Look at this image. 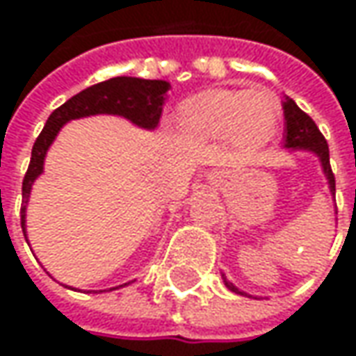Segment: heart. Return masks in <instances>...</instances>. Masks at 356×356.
Wrapping results in <instances>:
<instances>
[{
    "instance_id": "obj_1",
    "label": "heart",
    "mask_w": 356,
    "mask_h": 356,
    "mask_svg": "<svg viewBox=\"0 0 356 356\" xmlns=\"http://www.w3.org/2000/svg\"><path fill=\"white\" fill-rule=\"evenodd\" d=\"M280 117L277 99L266 89L210 90L186 104L182 127L204 138L234 136L238 143L255 144L273 132Z\"/></svg>"
}]
</instances>
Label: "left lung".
Wrapping results in <instances>:
<instances>
[{
	"mask_svg": "<svg viewBox=\"0 0 356 356\" xmlns=\"http://www.w3.org/2000/svg\"><path fill=\"white\" fill-rule=\"evenodd\" d=\"M283 115H285V136H283V146L289 150H309L313 154H317L321 160V168L327 176L329 190L335 196V174L331 170V162H329V146L327 140L321 134V130L317 129V124L313 122V118L307 113H303L293 99L285 97L283 101ZM224 277V275H222ZM224 283L229 291L239 295H248L239 291L238 287L224 277Z\"/></svg>",
	"mask_w": 356,
	"mask_h": 356,
	"instance_id": "left-lung-1",
	"label": "left lung"
}]
</instances>
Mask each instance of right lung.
<instances>
[{
	"label": "right lung",
	"instance_id": "right-lung-1",
	"mask_svg": "<svg viewBox=\"0 0 356 356\" xmlns=\"http://www.w3.org/2000/svg\"><path fill=\"white\" fill-rule=\"evenodd\" d=\"M170 90V83L166 81H148L138 76H115L103 83H97L89 89L81 90L79 95L71 97L59 108H55L47 118L41 134L37 136L31 150V162L23 178V204H21V229L27 239L25 232V210L31 194V186L43 172V162L47 154L49 146L53 144L55 136L59 134L63 124L69 120L92 115H118V117L129 118L136 127L146 130H154L162 117V104L166 101V95ZM29 243V241H27ZM130 283V281H129ZM129 283H122L118 287H124ZM67 287V285H65ZM111 287L108 291L118 289Z\"/></svg>",
	"mask_w": 356,
	"mask_h": 356
}]
</instances>
